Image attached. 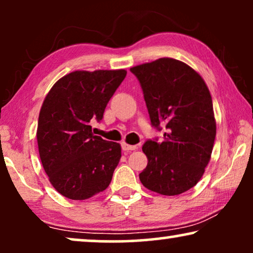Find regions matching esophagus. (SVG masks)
<instances>
[{
  "instance_id": "1",
  "label": "esophagus",
  "mask_w": 253,
  "mask_h": 253,
  "mask_svg": "<svg viewBox=\"0 0 253 253\" xmlns=\"http://www.w3.org/2000/svg\"><path fill=\"white\" fill-rule=\"evenodd\" d=\"M122 150L126 151V152L133 151V150H137V146H136V145H129L126 143H122Z\"/></svg>"
}]
</instances>
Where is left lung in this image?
I'll use <instances>...</instances> for the list:
<instances>
[{
    "label": "left lung",
    "instance_id": "1",
    "mask_svg": "<svg viewBox=\"0 0 253 253\" xmlns=\"http://www.w3.org/2000/svg\"><path fill=\"white\" fill-rule=\"evenodd\" d=\"M143 88L152 126L166 127L164 141L147 140V166L139 174L145 188L177 196L200 181L216 134L212 96L191 67L162 57L131 68Z\"/></svg>",
    "mask_w": 253,
    "mask_h": 253
}]
</instances>
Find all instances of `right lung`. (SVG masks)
Wrapping results in <instances>:
<instances>
[{"mask_svg":"<svg viewBox=\"0 0 253 253\" xmlns=\"http://www.w3.org/2000/svg\"><path fill=\"white\" fill-rule=\"evenodd\" d=\"M126 71H74L55 83L41 106L37 139L41 164L57 192L84 200L108 188L121 145L92 133Z\"/></svg>","mask_w":253,"mask_h":253,"instance_id":"add662e5","label":"right lung"}]
</instances>
